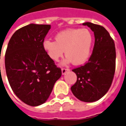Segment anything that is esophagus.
Wrapping results in <instances>:
<instances>
[{
    "label": "esophagus",
    "instance_id": "34e87169",
    "mask_svg": "<svg viewBox=\"0 0 126 126\" xmlns=\"http://www.w3.org/2000/svg\"><path fill=\"white\" fill-rule=\"evenodd\" d=\"M69 69H67V68H62V75L65 74V73L67 72V71H69Z\"/></svg>",
    "mask_w": 126,
    "mask_h": 126
}]
</instances>
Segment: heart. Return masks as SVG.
<instances>
[{"label":"heart","instance_id":"obj_1","mask_svg":"<svg viewBox=\"0 0 126 126\" xmlns=\"http://www.w3.org/2000/svg\"><path fill=\"white\" fill-rule=\"evenodd\" d=\"M94 36L88 29H68L57 33L55 41L45 39L43 48L49 59L58 62L64 55L65 62L80 65L88 61L93 47Z\"/></svg>","mask_w":126,"mask_h":126}]
</instances>
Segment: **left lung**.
I'll return each instance as SVG.
<instances>
[{"label": "left lung", "instance_id": "obj_1", "mask_svg": "<svg viewBox=\"0 0 126 126\" xmlns=\"http://www.w3.org/2000/svg\"><path fill=\"white\" fill-rule=\"evenodd\" d=\"M82 25L88 26L94 32V47L88 62L72 70L77 80L71 89L81 101L93 102L104 96L111 86L116 50L114 40L104 27L91 22Z\"/></svg>", "mask_w": 126, "mask_h": 126}]
</instances>
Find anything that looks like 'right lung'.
I'll return each mask as SVG.
<instances>
[{
	"label": "right lung",
	"mask_w": 126,
	"mask_h": 126,
	"mask_svg": "<svg viewBox=\"0 0 126 126\" xmlns=\"http://www.w3.org/2000/svg\"><path fill=\"white\" fill-rule=\"evenodd\" d=\"M50 25L30 24L16 30L8 43L5 67L9 85L25 104L37 106L46 101L62 71L43 48Z\"/></svg>",
	"instance_id": "obj_1"
}]
</instances>
